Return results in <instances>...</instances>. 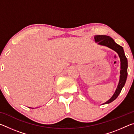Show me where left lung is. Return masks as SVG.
Instances as JSON below:
<instances>
[{
  "mask_svg": "<svg viewBox=\"0 0 134 134\" xmlns=\"http://www.w3.org/2000/svg\"><path fill=\"white\" fill-rule=\"evenodd\" d=\"M94 41L96 42H98L99 45H103V46L108 47V48L114 50L115 52H116L118 54V55L121 60V71H120V78L118 85L117 86V88L115 92L113 94L112 97L108 100L107 102L104 104H108L110 103L115 100L119 94L121 93L122 88L125 84L127 76H128V60L125 55L123 47L120 46L119 45L116 44L112 38H110L109 36L107 35H95L94 36Z\"/></svg>",
  "mask_w": 134,
  "mask_h": 134,
  "instance_id": "obj_1",
  "label": "left lung"
}]
</instances>
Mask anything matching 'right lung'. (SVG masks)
Returning a JSON list of instances; mask_svg holds the SVG:
<instances>
[{
  "mask_svg": "<svg viewBox=\"0 0 134 134\" xmlns=\"http://www.w3.org/2000/svg\"><path fill=\"white\" fill-rule=\"evenodd\" d=\"M32 109H34V108H32Z\"/></svg>",
  "mask_w": 134,
  "mask_h": 134,
  "instance_id": "right-lung-1",
  "label": "right lung"
}]
</instances>
